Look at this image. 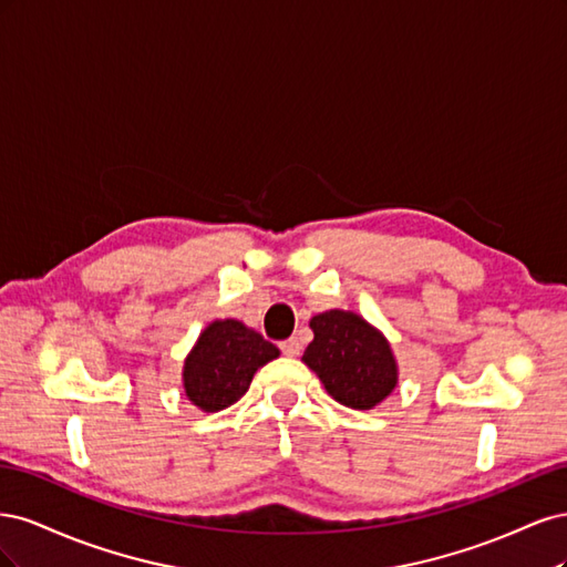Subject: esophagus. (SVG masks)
<instances>
[{"label": "esophagus", "instance_id": "1", "mask_svg": "<svg viewBox=\"0 0 567 567\" xmlns=\"http://www.w3.org/2000/svg\"><path fill=\"white\" fill-rule=\"evenodd\" d=\"M279 348H281V352H284L286 357H298V354H300V350H302V346H300V340H298V338H288V340L279 342Z\"/></svg>", "mask_w": 567, "mask_h": 567}]
</instances>
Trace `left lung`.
Instances as JSON below:
<instances>
[{"mask_svg":"<svg viewBox=\"0 0 567 567\" xmlns=\"http://www.w3.org/2000/svg\"><path fill=\"white\" fill-rule=\"evenodd\" d=\"M315 340L302 362L326 392L350 409H373L398 385V362L385 336L354 312L329 310L312 317Z\"/></svg>","mask_w":567,"mask_h":567,"instance_id":"left-lung-1","label":"left lung"}]
</instances>
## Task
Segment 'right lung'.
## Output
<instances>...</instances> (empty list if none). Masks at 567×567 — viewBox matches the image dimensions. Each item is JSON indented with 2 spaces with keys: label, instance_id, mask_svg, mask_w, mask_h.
I'll list each match as a JSON object with an SVG mask.
<instances>
[{
  "label": "right lung",
  "instance_id": "obj_1",
  "mask_svg": "<svg viewBox=\"0 0 567 567\" xmlns=\"http://www.w3.org/2000/svg\"><path fill=\"white\" fill-rule=\"evenodd\" d=\"M277 357L279 348L246 323L217 319L205 326L184 359L186 398L208 414L227 409L244 398L255 371Z\"/></svg>",
  "mask_w": 567,
  "mask_h": 567
}]
</instances>
